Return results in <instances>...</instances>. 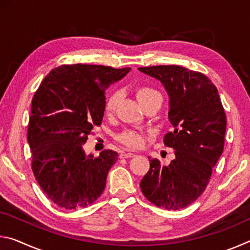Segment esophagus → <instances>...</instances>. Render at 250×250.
Instances as JSON below:
<instances>
[{"mask_svg": "<svg viewBox=\"0 0 250 250\" xmlns=\"http://www.w3.org/2000/svg\"><path fill=\"white\" fill-rule=\"evenodd\" d=\"M135 154L131 153V152H121L120 158H133Z\"/></svg>", "mask_w": 250, "mask_h": 250, "instance_id": "esophagus-1", "label": "esophagus"}]
</instances>
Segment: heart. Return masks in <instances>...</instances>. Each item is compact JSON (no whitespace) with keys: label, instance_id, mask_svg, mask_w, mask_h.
<instances>
[{"label":"heart","instance_id":"b5f03b06","mask_svg":"<svg viewBox=\"0 0 250 250\" xmlns=\"http://www.w3.org/2000/svg\"><path fill=\"white\" fill-rule=\"evenodd\" d=\"M154 94H158V92L150 87H140L137 89V97L139 101H140V104L143 100L146 99L147 97ZM119 99H120L119 91L112 92V94L108 97L107 100H105V107H104L105 111L112 112L113 110L116 109L118 103H119ZM118 139H119L122 143H125V145H126L128 146H132V147L140 146L143 143V135L135 130H125L124 132H121L119 134Z\"/></svg>","mask_w":250,"mask_h":250}]
</instances>
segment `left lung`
<instances>
[{"mask_svg":"<svg viewBox=\"0 0 250 250\" xmlns=\"http://www.w3.org/2000/svg\"><path fill=\"white\" fill-rule=\"evenodd\" d=\"M163 84L168 95V120L174 130L164 145L174 149L175 159L162 166L150 159L143 176V195L158 207L181 209L205 191L211 171L224 150L226 116L217 88L197 71L176 65L138 68Z\"/></svg>","mask_w":250,"mask_h":250,"instance_id":"1","label":"left lung"}]
</instances>
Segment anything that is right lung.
I'll return each mask as SVG.
<instances>
[{"mask_svg": "<svg viewBox=\"0 0 250 250\" xmlns=\"http://www.w3.org/2000/svg\"><path fill=\"white\" fill-rule=\"evenodd\" d=\"M129 71L128 67L62 65L46 76L34 95L27 130L33 173L59 207H86L103 194L118 153L87 155L83 145L103 121L105 89Z\"/></svg>", "mask_w": 250, "mask_h": 250, "instance_id": "right-lung-1", "label": "right lung"}]
</instances>
